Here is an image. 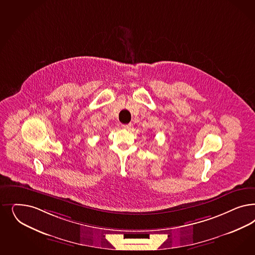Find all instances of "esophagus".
Listing matches in <instances>:
<instances>
[{
	"instance_id": "34e87169",
	"label": "esophagus",
	"mask_w": 255,
	"mask_h": 255,
	"mask_svg": "<svg viewBox=\"0 0 255 255\" xmlns=\"http://www.w3.org/2000/svg\"><path fill=\"white\" fill-rule=\"evenodd\" d=\"M122 128L125 129H130L132 128V124H127V125H122Z\"/></svg>"
}]
</instances>
